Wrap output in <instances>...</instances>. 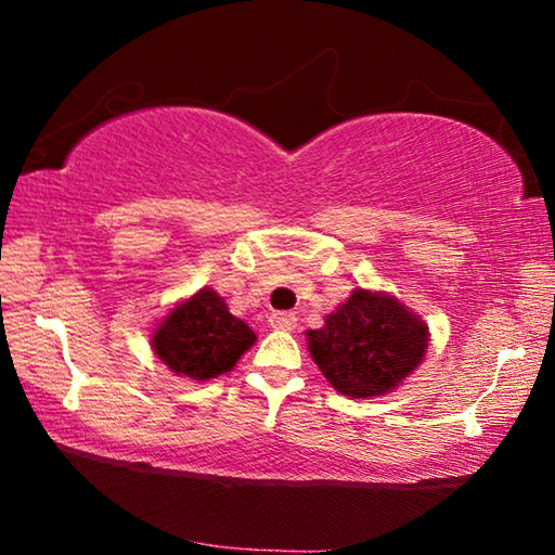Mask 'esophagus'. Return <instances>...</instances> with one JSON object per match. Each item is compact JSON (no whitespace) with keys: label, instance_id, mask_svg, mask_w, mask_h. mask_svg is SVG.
<instances>
[{"label":"esophagus","instance_id":"obj_1","mask_svg":"<svg viewBox=\"0 0 555 555\" xmlns=\"http://www.w3.org/2000/svg\"><path fill=\"white\" fill-rule=\"evenodd\" d=\"M269 325L276 327V331H294L296 327V313L288 311H276L269 315Z\"/></svg>","mask_w":555,"mask_h":555}]
</instances>
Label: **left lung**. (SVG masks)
<instances>
[{
  "label": "left lung",
  "mask_w": 555,
  "mask_h": 555,
  "mask_svg": "<svg viewBox=\"0 0 555 555\" xmlns=\"http://www.w3.org/2000/svg\"><path fill=\"white\" fill-rule=\"evenodd\" d=\"M428 327L397 298L357 288L347 304L308 331V350L325 379L345 397L367 399L391 391L418 367Z\"/></svg>",
  "instance_id": "left-lung-1"
}]
</instances>
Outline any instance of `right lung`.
<instances>
[{"label": "right lung", "mask_w": 555, "mask_h": 555, "mask_svg": "<svg viewBox=\"0 0 555 555\" xmlns=\"http://www.w3.org/2000/svg\"><path fill=\"white\" fill-rule=\"evenodd\" d=\"M255 340V331L234 318L210 288L176 306L152 337L154 352L168 370L201 382L230 372Z\"/></svg>", "instance_id": "obj_1"}]
</instances>
